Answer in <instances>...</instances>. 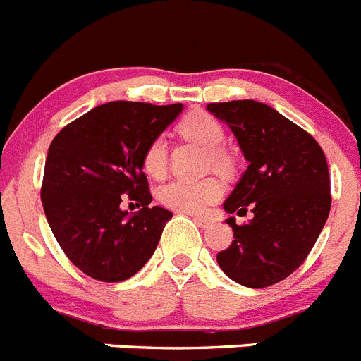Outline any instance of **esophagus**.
Here are the masks:
<instances>
[{"label":"esophagus","instance_id":"esophagus-1","mask_svg":"<svg viewBox=\"0 0 361 361\" xmlns=\"http://www.w3.org/2000/svg\"><path fill=\"white\" fill-rule=\"evenodd\" d=\"M194 222H196L197 226L200 228H208L212 224V221L210 219H207V217H201V215H196V217H194Z\"/></svg>","mask_w":361,"mask_h":361}]
</instances>
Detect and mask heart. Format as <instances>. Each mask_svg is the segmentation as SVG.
<instances>
[{
  "mask_svg": "<svg viewBox=\"0 0 361 361\" xmlns=\"http://www.w3.org/2000/svg\"><path fill=\"white\" fill-rule=\"evenodd\" d=\"M180 133L185 139L200 144L208 151L215 169H228L231 158L221 149L224 144V130L215 117L204 112L190 114L180 124ZM167 167V146L161 137L154 139L144 153V171L153 178H161ZM222 196V185L215 178L197 181L174 180L158 190V200L167 208L185 214H201L208 204L215 203Z\"/></svg>",
  "mask_w": 361,
  "mask_h": 361,
  "instance_id": "b5f03b06",
  "label": "heart"
}]
</instances>
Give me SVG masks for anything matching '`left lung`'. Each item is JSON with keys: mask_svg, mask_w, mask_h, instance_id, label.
I'll list each match as a JSON object with an SVG mask.
<instances>
[{"mask_svg": "<svg viewBox=\"0 0 361 361\" xmlns=\"http://www.w3.org/2000/svg\"><path fill=\"white\" fill-rule=\"evenodd\" d=\"M207 110L233 131L247 169L224 201L228 214L252 217L217 255L222 272L249 288L290 276L321 235L331 207L328 161L317 140L255 99L210 103Z\"/></svg>", "mask_w": 361, "mask_h": 361, "instance_id": "left-lung-1", "label": "left lung"}]
</instances>
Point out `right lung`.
<instances>
[{
	"instance_id": "add662e5",
	"label": "right lung",
	"mask_w": 361,
	"mask_h": 361,
	"mask_svg": "<svg viewBox=\"0 0 361 361\" xmlns=\"http://www.w3.org/2000/svg\"><path fill=\"white\" fill-rule=\"evenodd\" d=\"M183 112L112 101L67 124L49 146L40 200L67 258L99 281H124L153 257L169 210L151 207L144 153ZM143 208H120L123 194Z\"/></svg>"
}]
</instances>
